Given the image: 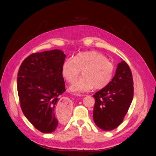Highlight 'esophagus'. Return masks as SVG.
Segmentation results:
<instances>
[{
    "label": "esophagus",
    "mask_w": 156,
    "mask_h": 156,
    "mask_svg": "<svg viewBox=\"0 0 156 156\" xmlns=\"http://www.w3.org/2000/svg\"><path fill=\"white\" fill-rule=\"evenodd\" d=\"M67 103H68V102H67Z\"/></svg>",
    "instance_id": "1"
}]
</instances>
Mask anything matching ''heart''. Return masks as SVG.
Listing matches in <instances>:
<instances>
[{"label":"heart","instance_id":"1","mask_svg":"<svg viewBox=\"0 0 156 156\" xmlns=\"http://www.w3.org/2000/svg\"><path fill=\"white\" fill-rule=\"evenodd\" d=\"M80 70L83 77L76 80L69 87L73 94L84 93L94 87L101 89L110 83L114 66L103 54L96 51L79 53L73 59H66L61 66V74L69 83L78 77Z\"/></svg>","mask_w":156,"mask_h":156}]
</instances>
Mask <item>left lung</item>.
<instances>
[{
    "label": "left lung",
    "mask_w": 156,
    "mask_h": 156,
    "mask_svg": "<svg viewBox=\"0 0 156 156\" xmlns=\"http://www.w3.org/2000/svg\"><path fill=\"white\" fill-rule=\"evenodd\" d=\"M94 121L104 131H112L122 123L133 97L130 68L125 60L118 63L112 81L94 95Z\"/></svg>",
    "instance_id": "8db88e82"
}]
</instances>
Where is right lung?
Returning <instances> with one entry per match:
<instances>
[{"mask_svg": "<svg viewBox=\"0 0 156 156\" xmlns=\"http://www.w3.org/2000/svg\"><path fill=\"white\" fill-rule=\"evenodd\" d=\"M65 57L60 49L34 53L23 60L18 71L17 89L21 109L34 127L43 133L54 131L59 123L56 109L60 106L58 96L65 91L61 74ZM67 118L65 111L61 116L62 122Z\"/></svg>", "mask_w": 156, "mask_h": 156, "instance_id": "1", "label": "right lung"}]
</instances>
